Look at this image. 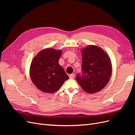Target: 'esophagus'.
I'll use <instances>...</instances> for the list:
<instances>
[{
    "label": "esophagus",
    "mask_w": 135,
    "mask_h": 135,
    "mask_svg": "<svg viewBox=\"0 0 135 135\" xmlns=\"http://www.w3.org/2000/svg\"><path fill=\"white\" fill-rule=\"evenodd\" d=\"M74 77H75V74H71L69 75V78H71V79L74 78Z\"/></svg>",
    "instance_id": "obj_1"
}]
</instances>
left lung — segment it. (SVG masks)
<instances>
[{
  "mask_svg": "<svg viewBox=\"0 0 135 135\" xmlns=\"http://www.w3.org/2000/svg\"><path fill=\"white\" fill-rule=\"evenodd\" d=\"M82 74L76 79L83 90L88 93L100 91L109 82L112 66L109 56L99 47L91 45L81 50Z\"/></svg>",
  "mask_w": 135,
  "mask_h": 135,
  "instance_id": "left-lung-1",
  "label": "left lung"
}]
</instances>
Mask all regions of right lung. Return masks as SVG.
Here are the masks:
<instances>
[{
	"instance_id": "1",
	"label": "right lung",
	"mask_w": 135,
	"mask_h": 135,
	"mask_svg": "<svg viewBox=\"0 0 135 135\" xmlns=\"http://www.w3.org/2000/svg\"><path fill=\"white\" fill-rule=\"evenodd\" d=\"M61 54V50L46 48L39 52L32 61L30 68L31 79L43 92H56L69 79L59 64Z\"/></svg>"
}]
</instances>
